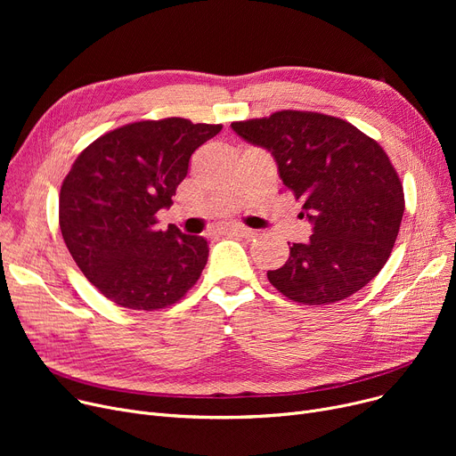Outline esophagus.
I'll list each match as a JSON object with an SVG mask.
<instances>
[{"instance_id":"esophagus-1","label":"esophagus","mask_w":456,"mask_h":456,"mask_svg":"<svg viewBox=\"0 0 456 456\" xmlns=\"http://www.w3.org/2000/svg\"><path fill=\"white\" fill-rule=\"evenodd\" d=\"M225 231L232 232V234H238V236H244V238H253V236L258 234L255 229H249V227H244V225H229V227H225Z\"/></svg>"}]
</instances>
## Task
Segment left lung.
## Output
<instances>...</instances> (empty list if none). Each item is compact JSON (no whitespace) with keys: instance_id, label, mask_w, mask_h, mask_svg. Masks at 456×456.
Wrapping results in <instances>:
<instances>
[{"instance_id":"left-lung-1","label":"left lung","mask_w":456,"mask_h":456,"mask_svg":"<svg viewBox=\"0 0 456 456\" xmlns=\"http://www.w3.org/2000/svg\"><path fill=\"white\" fill-rule=\"evenodd\" d=\"M232 131L268 150L286 190L313 224L306 244L270 282L303 305L342 301L382 270L401 227L403 183L379 142L337 116L279 110L232 122Z\"/></svg>"}]
</instances>
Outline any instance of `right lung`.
Returning a JSON list of instances; mask_svg holds the SVG:
<instances>
[{
	"label": "right lung",
	"instance_id": "right-lung-1",
	"mask_svg": "<svg viewBox=\"0 0 456 456\" xmlns=\"http://www.w3.org/2000/svg\"><path fill=\"white\" fill-rule=\"evenodd\" d=\"M220 131L184 118L143 119L94 140L71 164L59 196L61 232L79 270L112 303L166 308L201 277L205 238L155 225L191 153Z\"/></svg>",
	"mask_w": 456,
	"mask_h": 456
}]
</instances>
